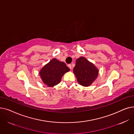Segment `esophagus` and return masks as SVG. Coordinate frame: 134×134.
<instances>
[{
    "mask_svg": "<svg viewBox=\"0 0 134 134\" xmlns=\"http://www.w3.org/2000/svg\"><path fill=\"white\" fill-rule=\"evenodd\" d=\"M68 67L70 68V69H72V65L71 64H69L68 65Z\"/></svg>",
    "mask_w": 134,
    "mask_h": 134,
    "instance_id": "esophagus-1",
    "label": "esophagus"
}]
</instances>
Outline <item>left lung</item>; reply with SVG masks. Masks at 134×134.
<instances>
[{"label":"left lung","mask_w":134,"mask_h":134,"mask_svg":"<svg viewBox=\"0 0 134 134\" xmlns=\"http://www.w3.org/2000/svg\"><path fill=\"white\" fill-rule=\"evenodd\" d=\"M98 69L85 58L81 56L76 60L73 72L77 81L83 86H88L97 79Z\"/></svg>","instance_id":"1"}]
</instances>
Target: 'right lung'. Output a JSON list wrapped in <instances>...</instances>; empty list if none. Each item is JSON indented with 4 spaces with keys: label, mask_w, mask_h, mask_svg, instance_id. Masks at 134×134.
<instances>
[{
    "label": "right lung",
    "mask_w": 134,
    "mask_h": 134,
    "mask_svg": "<svg viewBox=\"0 0 134 134\" xmlns=\"http://www.w3.org/2000/svg\"><path fill=\"white\" fill-rule=\"evenodd\" d=\"M69 71L65 62L54 58L41 69L39 74L44 84L53 87L59 83L63 74Z\"/></svg>",
    "instance_id": "1"
}]
</instances>
